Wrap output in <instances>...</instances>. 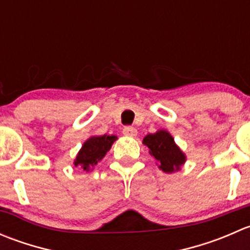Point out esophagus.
Returning <instances> with one entry per match:
<instances>
[{
	"label": "esophagus",
	"instance_id": "34e87169",
	"mask_svg": "<svg viewBox=\"0 0 250 250\" xmlns=\"http://www.w3.org/2000/svg\"><path fill=\"white\" fill-rule=\"evenodd\" d=\"M122 133L125 135V137H135L138 132L134 127H132V125H127V127L123 128Z\"/></svg>",
	"mask_w": 250,
	"mask_h": 250
}]
</instances>
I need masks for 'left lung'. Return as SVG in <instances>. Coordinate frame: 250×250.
Wrapping results in <instances>:
<instances>
[{"instance_id": "obj_1", "label": "left lung", "mask_w": 250, "mask_h": 250, "mask_svg": "<svg viewBox=\"0 0 250 250\" xmlns=\"http://www.w3.org/2000/svg\"><path fill=\"white\" fill-rule=\"evenodd\" d=\"M143 143L150 148L151 156L160 163V168L166 173L180 169L185 162V155L175 145L172 135L166 130H158L155 134H148Z\"/></svg>"}]
</instances>
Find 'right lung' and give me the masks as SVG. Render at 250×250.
Wrapping results in <instances>:
<instances>
[{"label":"right lung","instance_id":"obj_1","mask_svg":"<svg viewBox=\"0 0 250 250\" xmlns=\"http://www.w3.org/2000/svg\"><path fill=\"white\" fill-rule=\"evenodd\" d=\"M117 138L115 135H100V137L89 138L84 144L82 148L78 152L75 166L80 169L89 172V169L94 168L99 161L103 160L107 151L110 150L111 145Z\"/></svg>","mask_w":250,"mask_h":250}]
</instances>
